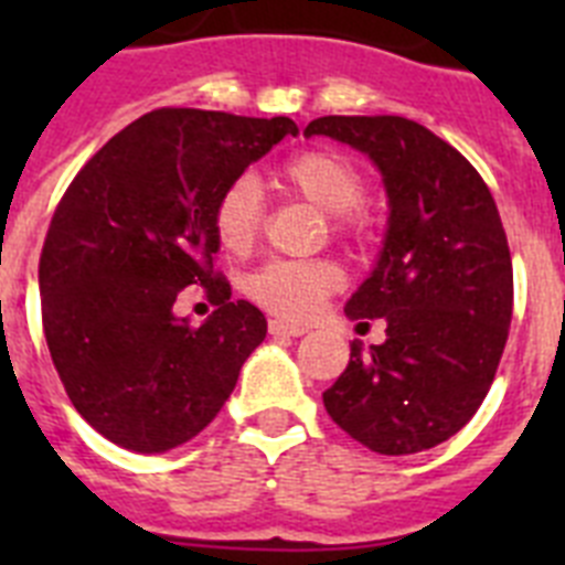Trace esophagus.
I'll use <instances>...</instances> for the list:
<instances>
[{
    "instance_id": "obj_1",
    "label": "esophagus",
    "mask_w": 565,
    "mask_h": 565,
    "mask_svg": "<svg viewBox=\"0 0 565 565\" xmlns=\"http://www.w3.org/2000/svg\"><path fill=\"white\" fill-rule=\"evenodd\" d=\"M268 331H271L274 337H302L308 328L291 326V322H282V319H271V322H268Z\"/></svg>"
}]
</instances>
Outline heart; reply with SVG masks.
Segmentation results:
<instances>
[{
  "label": "heart",
  "instance_id": "obj_1",
  "mask_svg": "<svg viewBox=\"0 0 565 565\" xmlns=\"http://www.w3.org/2000/svg\"><path fill=\"white\" fill-rule=\"evenodd\" d=\"M271 181L331 214L333 232L342 237H364L371 228V217L362 209V172L337 149H302L274 169ZM212 228L228 254L252 252L263 228V201L248 178H237L217 194ZM342 282V268L331 259H271L246 279V294L277 317L308 319Z\"/></svg>",
  "mask_w": 565,
  "mask_h": 565
}]
</instances>
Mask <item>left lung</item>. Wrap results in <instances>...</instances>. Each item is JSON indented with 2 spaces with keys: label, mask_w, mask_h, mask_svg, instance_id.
Instances as JSON below:
<instances>
[{
  "label": "left lung",
  "mask_w": 565,
  "mask_h": 565,
  "mask_svg": "<svg viewBox=\"0 0 565 565\" xmlns=\"http://www.w3.org/2000/svg\"><path fill=\"white\" fill-rule=\"evenodd\" d=\"M328 135L371 154L391 198L382 257L344 313L384 319L322 393L326 411L379 456H411L456 436L495 379L512 322V254L478 169L402 115H326Z\"/></svg>",
  "instance_id": "1"
}]
</instances>
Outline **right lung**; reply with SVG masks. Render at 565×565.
<instances>
[{
    "label": "right lung",
    "instance_id": "add662e5",
    "mask_svg": "<svg viewBox=\"0 0 565 565\" xmlns=\"http://www.w3.org/2000/svg\"><path fill=\"white\" fill-rule=\"evenodd\" d=\"M297 124L161 107L98 149L62 194L39 294L70 402L104 438L167 452L209 427L268 322L214 271L217 194ZM201 285L218 311L189 327L171 308Z\"/></svg>",
    "mask_w": 565,
    "mask_h": 565
}]
</instances>
